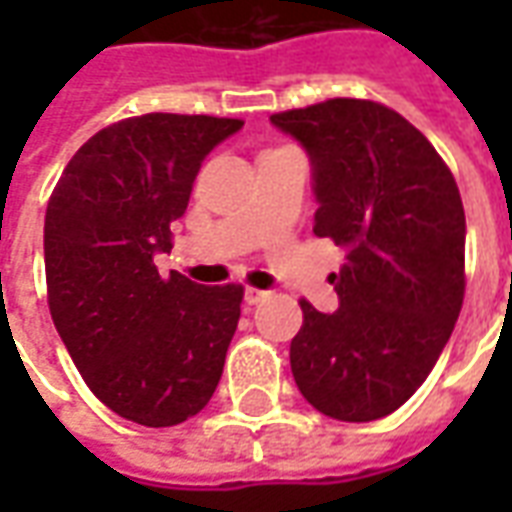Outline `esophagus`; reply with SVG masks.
Segmentation results:
<instances>
[{
  "label": "esophagus",
  "instance_id": "34e87169",
  "mask_svg": "<svg viewBox=\"0 0 512 512\" xmlns=\"http://www.w3.org/2000/svg\"><path fill=\"white\" fill-rule=\"evenodd\" d=\"M268 299V290H260V288H246L244 290V301L246 304H260V301Z\"/></svg>",
  "mask_w": 512,
  "mask_h": 512
}]
</instances>
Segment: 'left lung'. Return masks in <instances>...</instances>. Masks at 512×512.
<instances>
[{"mask_svg": "<svg viewBox=\"0 0 512 512\" xmlns=\"http://www.w3.org/2000/svg\"><path fill=\"white\" fill-rule=\"evenodd\" d=\"M271 123L310 156L312 230L345 249L332 274L340 310L301 301L290 370L326 417L381 419L422 386L458 321L461 191L428 139L373 101L332 98Z\"/></svg>", "mask_w": 512, "mask_h": 512, "instance_id": "obj_1", "label": "left lung"}]
</instances>
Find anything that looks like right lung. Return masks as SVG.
Returning a JSON list of instances; mask_svg holds the SVG:
<instances>
[{"mask_svg": "<svg viewBox=\"0 0 512 512\" xmlns=\"http://www.w3.org/2000/svg\"><path fill=\"white\" fill-rule=\"evenodd\" d=\"M241 120L142 115L90 136L43 227L49 310L93 395L123 419L169 428L208 406L241 318V285L205 288L153 257L172 249L202 161Z\"/></svg>", "mask_w": 512, "mask_h": 512, "instance_id": "right-lung-1", "label": "right lung"}]
</instances>
